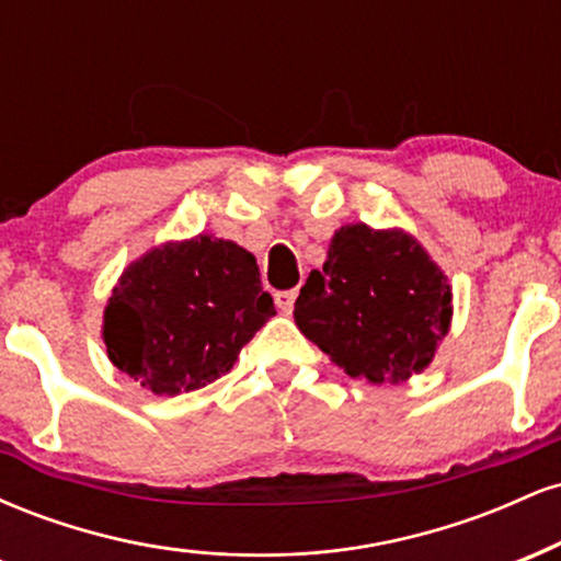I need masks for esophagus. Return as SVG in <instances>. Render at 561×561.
Here are the masks:
<instances>
[{"label":"esophagus","instance_id":"34e87169","mask_svg":"<svg viewBox=\"0 0 561 561\" xmlns=\"http://www.w3.org/2000/svg\"><path fill=\"white\" fill-rule=\"evenodd\" d=\"M295 298H298V289H285V293H276V306H279V311L282 313L293 311Z\"/></svg>","mask_w":561,"mask_h":561}]
</instances>
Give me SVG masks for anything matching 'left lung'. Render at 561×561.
I'll return each mask as SVG.
<instances>
[{"label":"left lung","instance_id":"obj_1","mask_svg":"<svg viewBox=\"0 0 561 561\" xmlns=\"http://www.w3.org/2000/svg\"><path fill=\"white\" fill-rule=\"evenodd\" d=\"M448 276L403 229L345 224L295 300V324L345 375L401 385L433 364L450 330Z\"/></svg>","mask_w":561,"mask_h":561}]
</instances>
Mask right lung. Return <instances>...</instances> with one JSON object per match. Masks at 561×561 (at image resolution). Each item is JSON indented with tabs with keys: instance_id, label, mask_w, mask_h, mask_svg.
Listing matches in <instances>:
<instances>
[{
	"instance_id": "obj_1",
	"label": "right lung",
	"mask_w": 561,
	"mask_h": 561,
	"mask_svg": "<svg viewBox=\"0 0 561 561\" xmlns=\"http://www.w3.org/2000/svg\"><path fill=\"white\" fill-rule=\"evenodd\" d=\"M255 255L197 234L131 261L102 313L107 358L156 396L205 388L274 317Z\"/></svg>"
}]
</instances>
